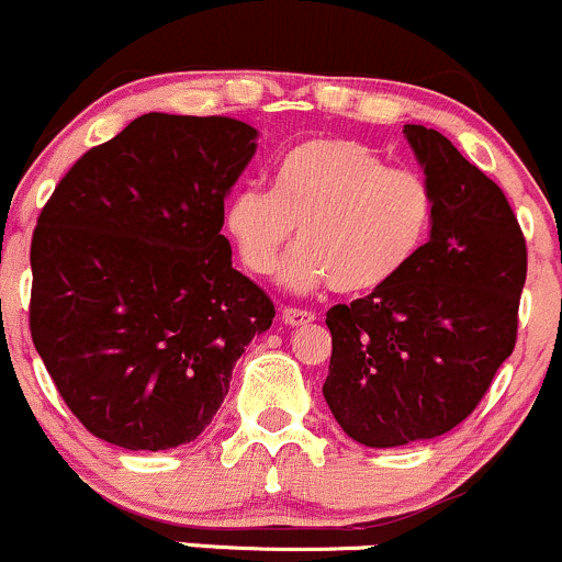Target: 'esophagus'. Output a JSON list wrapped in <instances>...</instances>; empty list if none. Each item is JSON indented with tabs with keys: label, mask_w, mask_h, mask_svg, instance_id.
Wrapping results in <instances>:
<instances>
[{
	"label": "esophagus",
	"mask_w": 562,
	"mask_h": 562,
	"mask_svg": "<svg viewBox=\"0 0 562 562\" xmlns=\"http://www.w3.org/2000/svg\"><path fill=\"white\" fill-rule=\"evenodd\" d=\"M281 316H283V324H289V327H303V324L314 322V314L305 308H283Z\"/></svg>",
	"instance_id": "esophagus-1"
}]
</instances>
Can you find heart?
Returning <instances> with one entry per match:
<instances>
[{"mask_svg": "<svg viewBox=\"0 0 562 562\" xmlns=\"http://www.w3.org/2000/svg\"><path fill=\"white\" fill-rule=\"evenodd\" d=\"M432 218L430 181L351 137L300 143L281 159L273 189L246 183L224 205V229L251 276L273 273L297 229L283 265L294 292L384 289L419 257Z\"/></svg>", "mask_w": 562, "mask_h": 562, "instance_id": "1", "label": "heart"}]
</instances>
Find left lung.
<instances>
[{"label": "left lung", "instance_id": "8db88e82", "mask_svg": "<svg viewBox=\"0 0 562 562\" xmlns=\"http://www.w3.org/2000/svg\"><path fill=\"white\" fill-rule=\"evenodd\" d=\"M403 132L436 194L430 240L384 289L327 311L324 401L346 436L379 449L443 436L473 414L517 344L528 276L503 189L441 132Z\"/></svg>", "mask_w": 562, "mask_h": 562}]
</instances>
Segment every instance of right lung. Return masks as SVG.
<instances>
[{
    "mask_svg": "<svg viewBox=\"0 0 562 562\" xmlns=\"http://www.w3.org/2000/svg\"><path fill=\"white\" fill-rule=\"evenodd\" d=\"M229 115L146 113L89 148L40 211L29 329L91 436L194 441L276 305L233 268L224 196L257 151Z\"/></svg>",
    "mask_w": 562,
    "mask_h": 562,
    "instance_id": "obj_1",
    "label": "right lung"
}]
</instances>
